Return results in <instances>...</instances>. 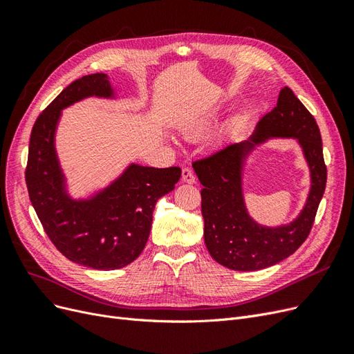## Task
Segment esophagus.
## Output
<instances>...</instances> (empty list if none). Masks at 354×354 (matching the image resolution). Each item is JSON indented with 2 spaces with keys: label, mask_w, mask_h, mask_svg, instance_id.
<instances>
[{
  "label": "esophagus",
  "mask_w": 354,
  "mask_h": 354,
  "mask_svg": "<svg viewBox=\"0 0 354 354\" xmlns=\"http://www.w3.org/2000/svg\"><path fill=\"white\" fill-rule=\"evenodd\" d=\"M181 180L185 181V183H190L194 185L195 183V176H194V171H192L190 168H183L181 169Z\"/></svg>",
  "instance_id": "obj_1"
}]
</instances>
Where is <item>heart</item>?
<instances>
[{
	"label": "heart",
	"mask_w": 354,
	"mask_h": 354,
	"mask_svg": "<svg viewBox=\"0 0 354 354\" xmlns=\"http://www.w3.org/2000/svg\"><path fill=\"white\" fill-rule=\"evenodd\" d=\"M207 128H208V121H196L195 124H192L186 128V134L189 137H196L205 131Z\"/></svg>",
	"instance_id": "obj_1"
}]
</instances>
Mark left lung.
Masks as SVG:
<instances>
[{"instance_id": "left-lung-1", "label": "left lung", "mask_w": 354, "mask_h": 354, "mask_svg": "<svg viewBox=\"0 0 354 354\" xmlns=\"http://www.w3.org/2000/svg\"><path fill=\"white\" fill-rule=\"evenodd\" d=\"M267 136L297 138L313 174V189L300 217L273 230L260 227L248 216L241 195L243 159ZM192 165L203 186V238L221 266L239 272L261 270L285 260L307 239L326 187V165L315 116L289 87L281 90L277 104L261 118L248 140L224 146Z\"/></svg>"}]
</instances>
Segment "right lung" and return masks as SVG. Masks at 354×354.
I'll use <instances>...</instances> for the list:
<instances>
[{
    "label": "right lung",
    "instance_id": "1",
    "mask_svg": "<svg viewBox=\"0 0 354 354\" xmlns=\"http://www.w3.org/2000/svg\"><path fill=\"white\" fill-rule=\"evenodd\" d=\"M90 95L112 97L108 75L93 73L73 81L41 112L32 127L25 180L42 227L66 259L95 270H116L142 254L156 202L174 189L181 169L131 164L94 198L71 199L56 155L55 131L60 111Z\"/></svg>",
    "mask_w": 354,
    "mask_h": 354
}]
</instances>
